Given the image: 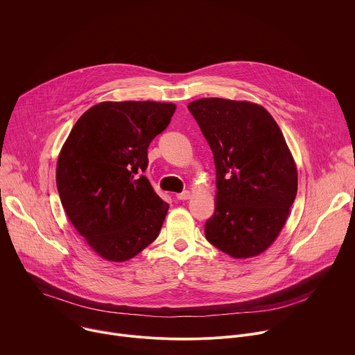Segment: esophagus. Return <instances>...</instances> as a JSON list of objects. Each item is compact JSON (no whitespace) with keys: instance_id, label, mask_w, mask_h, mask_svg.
Returning a JSON list of instances; mask_svg holds the SVG:
<instances>
[{"instance_id":"1","label":"esophagus","mask_w":355,"mask_h":355,"mask_svg":"<svg viewBox=\"0 0 355 355\" xmlns=\"http://www.w3.org/2000/svg\"><path fill=\"white\" fill-rule=\"evenodd\" d=\"M189 196H191L189 191H182L181 193H177L178 200H187V199H189Z\"/></svg>"}]
</instances>
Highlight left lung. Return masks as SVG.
Returning <instances> with one entry per match:
<instances>
[{"mask_svg": "<svg viewBox=\"0 0 355 355\" xmlns=\"http://www.w3.org/2000/svg\"><path fill=\"white\" fill-rule=\"evenodd\" d=\"M188 110L216 167L215 214L205 236L234 259L259 256L279 234L297 191L284 135L263 107L245 101L202 98Z\"/></svg>", "mask_w": 355, "mask_h": 355, "instance_id": "1", "label": "left lung"}]
</instances>
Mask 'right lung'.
Returning a JSON list of instances; mask_svg holds the SVG:
<instances>
[{
	"label": "right lung",
	"mask_w": 355,
	"mask_h": 355,
	"mask_svg": "<svg viewBox=\"0 0 355 355\" xmlns=\"http://www.w3.org/2000/svg\"><path fill=\"white\" fill-rule=\"evenodd\" d=\"M175 105L125 101L94 105L76 122L58 160L62 205L101 257L126 261L153 243L168 204L143 175L147 148Z\"/></svg>",
	"instance_id": "obj_1"
}]
</instances>
